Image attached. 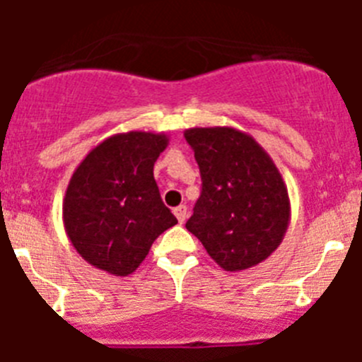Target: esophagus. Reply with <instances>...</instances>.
Masks as SVG:
<instances>
[{"label": "esophagus", "instance_id": "1", "mask_svg": "<svg viewBox=\"0 0 362 362\" xmlns=\"http://www.w3.org/2000/svg\"><path fill=\"white\" fill-rule=\"evenodd\" d=\"M174 214H175V217H177L179 223H181V225H183L185 219H187V216H188L187 206H185V204H179L177 209H174Z\"/></svg>", "mask_w": 362, "mask_h": 362}]
</instances>
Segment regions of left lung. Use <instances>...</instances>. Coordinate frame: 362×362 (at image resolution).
Wrapping results in <instances>:
<instances>
[{
	"mask_svg": "<svg viewBox=\"0 0 362 362\" xmlns=\"http://www.w3.org/2000/svg\"><path fill=\"white\" fill-rule=\"evenodd\" d=\"M203 190L187 230L226 272L263 263L283 243L290 197L283 175L250 134L232 127L185 130Z\"/></svg>",
	"mask_w": 362,
	"mask_h": 362,
	"instance_id": "8db88e82",
	"label": "left lung"
}]
</instances>
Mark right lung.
Here are the masks:
<instances>
[{"label":"right lung","instance_id":"1","mask_svg":"<svg viewBox=\"0 0 362 362\" xmlns=\"http://www.w3.org/2000/svg\"><path fill=\"white\" fill-rule=\"evenodd\" d=\"M166 146L163 132L114 134L74 170L63 199V225L86 263L112 276H129L152 243L177 223L153 179V163Z\"/></svg>","mask_w":362,"mask_h":362}]
</instances>
